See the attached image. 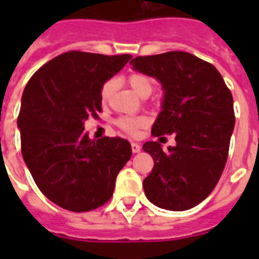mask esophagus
<instances>
[{
	"mask_svg": "<svg viewBox=\"0 0 259 259\" xmlns=\"http://www.w3.org/2000/svg\"><path fill=\"white\" fill-rule=\"evenodd\" d=\"M131 146H132V153H135V154H136V153H140V150H141L140 144H139V143H132Z\"/></svg>",
	"mask_w": 259,
	"mask_h": 259,
	"instance_id": "obj_1",
	"label": "esophagus"
}]
</instances>
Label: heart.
<instances>
[{"instance_id":"1","label":"heart","mask_w":259,"mask_h":259,"mask_svg":"<svg viewBox=\"0 0 259 259\" xmlns=\"http://www.w3.org/2000/svg\"><path fill=\"white\" fill-rule=\"evenodd\" d=\"M128 85L136 93L139 97H149L153 92V81L149 76L144 74H132L127 79ZM114 80H109L102 85L101 88V101L106 104L110 100L111 95L114 92ZM145 124V119L144 118H120L118 120V125L124 131L130 134H136L137 130L141 128Z\"/></svg>"}]
</instances>
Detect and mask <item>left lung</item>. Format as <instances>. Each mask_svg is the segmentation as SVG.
Masks as SVG:
<instances>
[{"mask_svg":"<svg viewBox=\"0 0 259 259\" xmlns=\"http://www.w3.org/2000/svg\"><path fill=\"white\" fill-rule=\"evenodd\" d=\"M137 72L162 85L161 113L153 136L175 134V146L157 141L143 145L154 161L143 187L148 200L164 210L184 211L202 202L226 166L235 127L233 100L219 71L185 52L136 57Z\"/></svg>","mask_w":259,"mask_h":259,"instance_id":"obj_1","label":"left lung"}]
</instances>
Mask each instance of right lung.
<instances>
[{"label": "right lung", "mask_w": 259, "mask_h": 259, "mask_svg": "<svg viewBox=\"0 0 259 259\" xmlns=\"http://www.w3.org/2000/svg\"><path fill=\"white\" fill-rule=\"evenodd\" d=\"M132 56L67 52L44 65L27 83L18 128L23 159L36 185L58 206L89 211L113 196L131 144L120 137L91 140L89 116L101 111V88Z\"/></svg>", "instance_id": "obj_1"}]
</instances>
